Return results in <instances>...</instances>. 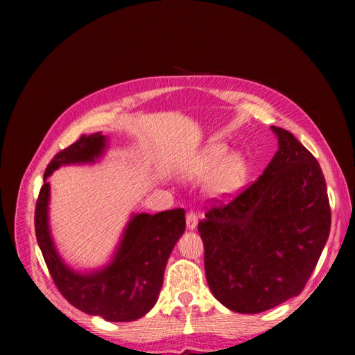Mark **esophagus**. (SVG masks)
<instances>
[{
	"label": "esophagus",
	"instance_id": "1",
	"mask_svg": "<svg viewBox=\"0 0 355 355\" xmlns=\"http://www.w3.org/2000/svg\"><path fill=\"white\" fill-rule=\"evenodd\" d=\"M197 224H198V216H197V214H195V212H187V215H186V225H187V229L193 230L195 227H197Z\"/></svg>",
	"mask_w": 355,
	"mask_h": 355
}]
</instances>
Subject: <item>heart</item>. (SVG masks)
<instances>
[{"instance_id": "heart-1", "label": "heart", "mask_w": 355, "mask_h": 355, "mask_svg": "<svg viewBox=\"0 0 355 355\" xmlns=\"http://www.w3.org/2000/svg\"><path fill=\"white\" fill-rule=\"evenodd\" d=\"M229 148L224 143H214L201 150V154L186 168V177L192 180L207 178L216 172L210 180L209 191L215 197H230L244 186L248 166L244 157L233 154L229 157Z\"/></svg>"}]
</instances>
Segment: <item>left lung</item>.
I'll return each instance as SVG.
<instances>
[{"label": "left lung", "instance_id": "8db88e82", "mask_svg": "<svg viewBox=\"0 0 355 355\" xmlns=\"http://www.w3.org/2000/svg\"><path fill=\"white\" fill-rule=\"evenodd\" d=\"M271 130L279 149L262 175L229 202L212 200L198 223L209 288L243 314L300 294L331 229L319 162L290 131Z\"/></svg>", "mask_w": 355, "mask_h": 355}]
</instances>
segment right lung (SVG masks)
<instances>
[{"instance_id": "obj_1", "label": "right lung", "mask_w": 355, "mask_h": 355, "mask_svg": "<svg viewBox=\"0 0 355 355\" xmlns=\"http://www.w3.org/2000/svg\"><path fill=\"white\" fill-rule=\"evenodd\" d=\"M107 148L101 132L82 135L53 157L44 172V186L35 209L37 244L62 296L78 310L108 322H132L145 315L158 299L166 263L186 229L184 210L172 209L131 216L114 258L93 273H78L62 261L49 227V177L65 164L94 163Z\"/></svg>"}]
</instances>
